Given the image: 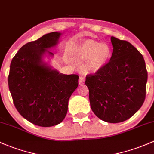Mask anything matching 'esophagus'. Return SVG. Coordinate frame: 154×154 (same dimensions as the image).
<instances>
[{
	"mask_svg": "<svg viewBox=\"0 0 154 154\" xmlns=\"http://www.w3.org/2000/svg\"><path fill=\"white\" fill-rule=\"evenodd\" d=\"M85 82V79L84 77H80L79 78V85H83Z\"/></svg>",
	"mask_w": 154,
	"mask_h": 154,
	"instance_id": "1",
	"label": "esophagus"
}]
</instances>
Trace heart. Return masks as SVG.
Returning <instances> with one entry per match:
<instances>
[{"mask_svg":"<svg viewBox=\"0 0 154 154\" xmlns=\"http://www.w3.org/2000/svg\"><path fill=\"white\" fill-rule=\"evenodd\" d=\"M72 56L77 60L84 62V70L86 72H96L103 68L109 60L111 48L106 43L86 39L75 46Z\"/></svg>","mask_w":154,"mask_h":154,"instance_id":"obj_1","label":"heart"}]
</instances>
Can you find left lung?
Masks as SVG:
<instances>
[{
    "label": "left lung",
    "mask_w": 154,
    "mask_h": 154,
    "mask_svg": "<svg viewBox=\"0 0 154 154\" xmlns=\"http://www.w3.org/2000/svg\"><path fill=\"white\" fill-rule=\"evenodd\" d=\"M110 61L94 75H88L90 106L100 120L117 123L129 119L140 109L146 95L145 62L130 42L111 37Z\"/></svg>",
    "instance_id": "obj_1"
}]
</instances>
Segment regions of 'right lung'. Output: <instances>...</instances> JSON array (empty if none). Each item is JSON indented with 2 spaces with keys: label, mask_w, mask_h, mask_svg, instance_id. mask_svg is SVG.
Instances as JSON below:
<instances>
[{
  "label": "right lung",
  "mask_w": 154,
  "mask_h": 154,
  "mask_svg": "<svg viewBox=\"0 0 154 154\" xmlns=\"http://www.w3.org/2000/svg\"><path fill=\"white\" fill-rule=\"evenodd\" d=\"M62 34L51 32L20 48L11 60L8 78L9 91L20 114L34 125L59 124L67 112L68 100L79 85V76L53 69L45 57L59 43Z\"/></svg>",
  "instance_id": "add662e5"
}]
</instances>
